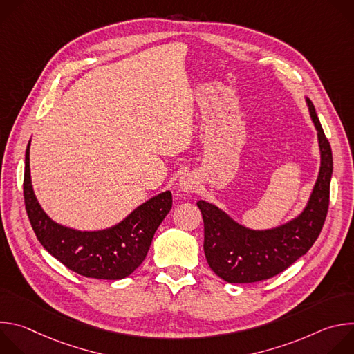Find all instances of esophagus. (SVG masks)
<instances>
[{"label": "esophagus", "mask_w": 354, "mask_h": 354, "mask_svg": "<svg viewBox=\"0 0 354 354\" xmlns=\"http://www.w3.org/2000/svg\"><path fill=\"white\" fill-rule=\"evenodd\" d=\"M196 183H197V182H196L194 176L190 175V174H185V175H182L180 179H179V186H180V189L185 190V192H193V190L196 189Z\"/></svg>", "instance_id": "1"}]
</instances>
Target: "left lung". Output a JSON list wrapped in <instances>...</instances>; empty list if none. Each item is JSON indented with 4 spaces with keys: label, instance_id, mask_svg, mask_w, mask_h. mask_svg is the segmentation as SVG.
I'll return each mask as SVG.
<instances>
[{
    "label": "left lung",
    "instance_id": "left-lung-1",
    "mask_svg": "<svg viewBox=\"0 0 354 354\" xmlns=\"http://www.w3.org/2000/svg\"><path fill=\"white\" fill-rule=\"evenodd\" d=\"M307 105L318 131L321 168L308 205L297 218L273 230L254 231L239 225L207 201H197L205 223L207 263L228 283H255L281 273L306 255L319 236L329 207L333 160L330 144L308 97Z\"/></svg>",
    "mask_w": 354,
    "mask_h": 354
}]
</instances>
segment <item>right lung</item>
I'll use <instances>...</instances> for the list:
<instances>
[{"instance_id": "obj_1", "label": "right lung", "mask_w": 354, "mask_h": 354, "mask_svg": "<svg viewBox=\"0 0 354 354\" xmlns=\"http://www.w3.org/2000/svg\"><path fill=\"white\" fill-rule=\"evenodd\" d=\"M29 145L30 141L25 154V209L43 248L84 277L120 280L131 274L145 259L157 228L169 213L172 193L168 190L147 200L109 230L75 231L50 220L37 203L30 182Z\"/></svg>"}]
</instances>
